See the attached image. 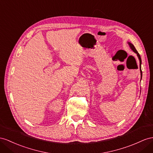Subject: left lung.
Instances as JSON below:
<instances>
[{"label": "left lung", "mask_w": 153, "mask_h": 153, "mask_svg": "<svg viewBox=\"0 0 153 153\" xmlns=\"http://www.w3.org/2000/svg\"><path fill=\"white\" fill-rule=\"evenodd\" d=\"M128 44L129 46H130V48H131V50L133 51V52H135V53L137 54V56H138V59H139V60H140V66H141V65H142V59H141V57H140V56L139 53L138 52V51H137V50H136L134 46L132 44V43L128 42ZM140 73H141V79H142V70H141V68H140Z\"/></svg>", "instance_id": "8db88e82"}]
</instances>
